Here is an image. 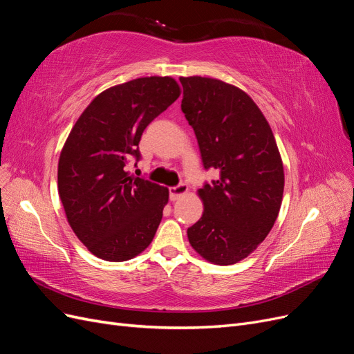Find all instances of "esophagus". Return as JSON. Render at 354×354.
<instances>
[{
    "label": "esophagus",
    "mask_w": 354,
    "mask_h": 354,
    "mask_svg": "<svg viewBox=\"0 0 354 354\" xmlns=\"http://www.w3.org/2000/svg\"><path fill=\"white\" fill-rule=\"evenodd\" d=\"M189 192V187L186 185H178L176 187H169V199L171 201H178L183 198Z\"/></svg>",
    "instance_id": "1"
}]
</instances>
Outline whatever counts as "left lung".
<instances>
[{"label":"left lung","instance_id":"obj_1","mask_svg":"<svg viewBox=\"0 0 354 354\" xmlns=\"http://www.w3.org/2000/svg\"><path fill=\"white\" fill-rule=\"evenodd\" d=\"M183 111L202 162L218 180L198 190L202 217L187 229L203 260L230 266L254 252L279 214L285 174L272 128L239 87L216 78L181 77Z\"/></svg>","mask_w":354,"mask_h":354}]
</instances>
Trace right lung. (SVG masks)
<instances>
[{
    "instance_id": "add662e5",
    "label": "right lung",
    "mask_w": 354,
    "mask_h": 354,
    "mask_svg": "<svg viewBox=\"0 0 354 354\" xmlns=\"http://www.w3.org/2000/svg\"><path fill=\"white\" fill-rule=\"evenodd\" d=\"M181 94L171 77H142L102 91L62 147L59 198L69 226L106 261H127L151 245L168 203L167 187L130 176L145 128Z\"/></svg>"
}]
</instances>
